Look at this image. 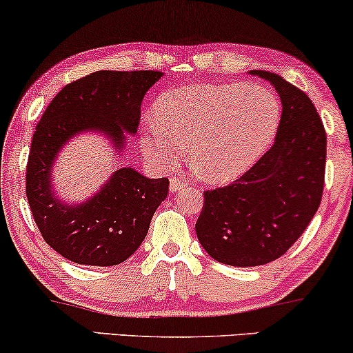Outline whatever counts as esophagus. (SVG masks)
I'll return each mask as SVG.
<instances>
[{"label": "esophagus", "instance_id": "obj_1", "mask_svg": "<svg viewBox=\"0 0 353 353\" xmlns=\"http://www.w3.org/2000/svg\"><path fill=\"white\" fill-rule=\"evenodd\" d=\"M188 186V180L183 176H173L170 180V191L172 193H180L183 188Z\"/></svg>", "mask_w": 353, "mask_h": 353}]
</instances>
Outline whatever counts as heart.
<instances>
[{
  "label": "heart",
  "instance_id": "1",
  "mask_svg": "<svg viewBox=\"0 0 353 353\" xmlns=\"http://www.w3.org/2000/svg\"><path fill=\"white\" fill-rule=\"evenodd\" d=\"M281 102L263 84L180 85L160 95L143 130V149L170 170L188 144L191 162L214 183L236 180L272 144Z\"/></svg>",
  "mask_w": 353,
  "mask_h": 353
}]
</instances>
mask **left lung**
<instances>
[{
	"instance_id": "1",
	"label": "left lung",
	"mask_w": 353,
	"mask_h": 353,
	"mask_svg": "<svg viewBox=\"0 0 353 353\" xmlns=\"http://www.w3.org/2000/svg\"><path fill=\"white\" fill-rule=\"evenodd\" d=\"M276 87L282 102L276 143L245 175L204 191L196 235L210 258L236 268L281 258L310 225L323 198L326 131L299 87L253 70Z\"/></svg>"
}]
</instances>
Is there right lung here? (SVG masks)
Masks as SVG:
<instances>
[{"instance_id":"add662e5","label":"right lung","mask_w":353,"mask_h":353,"mask_svg":"<svg viewBox=\"0 0 353 353\" xmlns=\"http://www.w3.org/2000/svg\"><path fill=\"white\" fill-rule=\"evenodd\" d=\"M160 71H95L63 87L32 137L26 193L32 216L52 248L76 264L115 266L139 248L154 212L168 194V178H145L131 167L113 172L99 193L81 204L54 196V159L68 141L102 131L123 152L137 131L141 103Z\"/></svg>"}]
</instances>
